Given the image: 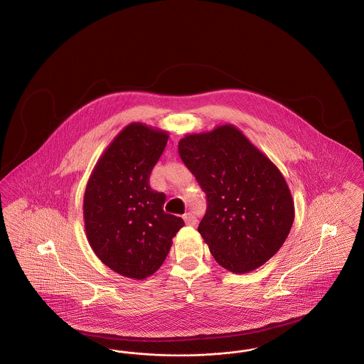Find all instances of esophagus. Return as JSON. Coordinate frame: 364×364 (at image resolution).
Wrapping results in <instances>:
<instances>
[{"label": "esophagus", "mask_w": 364, "mask_h": 364, "mask_svg": "<svg viewBox=\"0 0 364 364\" xmlns=\"http://www.w3.org/2000/svg\"><path fill=\"white\" fill-rule=\"evenodd\" d=\"M183 218H184L186 225H188V226H195V225L198 223V219H196V217H195L192 213H186Z\"/></svg>", "instance_id": "34e87169"}]
</instances>
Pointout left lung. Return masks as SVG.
Here are the masks:
<instances>
[{
  "label": "left lung",
  "mask_w": 364,
  "mask_h": 364,
  "mask_svg": "<svg viewBox=\"0 0 364 364\" xmlns=\"http://www.w3.org/2000/svg\"><path fill=\"white\" fill-rule=\"evenodd\" d=\"M178 153L207 195L198 232L215 262L247 274L284 244L294 222V199L277 165L233 124L187 134Z\"/></svg>",
  "instance_id": "8db88e82"
}]
</instances>
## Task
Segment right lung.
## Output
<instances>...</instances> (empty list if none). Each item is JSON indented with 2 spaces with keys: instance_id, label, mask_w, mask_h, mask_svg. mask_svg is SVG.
Returning a JSON list of instances; mask_svg holds the SVG:
<instances>
[{
  "instance_id": "right-lung-1",
  "label": "right lung",
  "mask_w": 364,
  "mask_h": 364,
  "mask_svg": "<svg viewBox=\"0 0 364 364\" xmlns=\"http://www.w3.org/2000/svg\"><path fill=\"white\" fill-rule=\"evenodd\" d=\"M168 138L166 131L130 123L105 147L89 176L84 193L87 241L102 264L122 277H151L184 226L180 217L164 213L165 195L149 186Z\"/></svg>"
}]
</instances>
